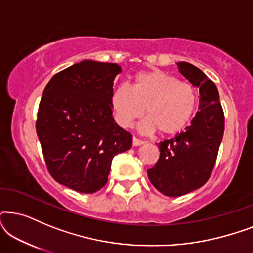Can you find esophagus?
<instances>
[{"label":"esophagus","instance_id":"1","mask_svg":"<svg viewBox=\"0 0 253 253\" xmlns=\"http://www.w3.org/2000/svg\"><path fill=\"white\" fill-rule=\"evenodd\" d=\"M144 143H145L144 140H140V139H138L137 137H133V139H132L133 146H140V145H143Z\"/></svg>","mask_w":253,"mask_h":253}]
</instances>
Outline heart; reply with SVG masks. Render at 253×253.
I'll use <instances>...</instances> for the list:
<instances>
[{
	"label": "heart",
	"instance_id": "heart-1",
	"mask_svg": "<svg viewBox=\"0 0 253 253\" xmlns=\"http://www.w3.org/2000/svg\"><path fill=\"white\" fill-rule=\"evenodd\" d=\"M197 103L195 86L161 70L138 72L130 87L119 86L110 95V106L121 126L129 127L145 112L147 117L139 129L145 133L158 129L166 136L178 133L188 126Z\"/></svg>",
	"mask_w": 253,
	"mask_h": 253
}]
</instances>
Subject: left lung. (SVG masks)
<instances>
[{"mask_svg": "<svg viewBox=\"0 0 253 253\" xmlns=\"http://www.w3.org/2000/svg\"><path fill=\"white\" fill-rule=\"evenodd\" d=\"M178 70L199 88V112L191 124L174 138L160 141V158L147 176L165 196L179 197L209 181L224 132V115L214 83L195 65L177 63Z\"/></svg>", "mask_w": 253, "mask_h": 253, "instance_id": "8db88e82", "label": "left lung"}]
</instances>
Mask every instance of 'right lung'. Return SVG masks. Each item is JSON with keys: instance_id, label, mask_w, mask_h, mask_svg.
Here are the masks:
<instances>
[{"instance_id": "1", "label": "right lung", "mask_w": 253, "mask_h": 253, "mask_svg": "<svg viewBox=\"0 0 253 253\" xmlns=\"http://www.w3.org/2000/svg\"><path fill=\"white\" fill-rule=\"evenodd\" d=\"M116 63L85 60L57 72L43 89L36 129L47 169L77 192L108 181L113 158L130 150L132 134L115 123L110 95Z\"/></svg>"}]
</instances>
